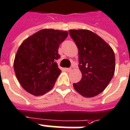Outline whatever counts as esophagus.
<instances>
[{
  "instance_id": "34e87169",
  "label": "esophagus",
  "mask_w": 130,
  "mask_h": 130,
  "mask_svg": "<svg viewBox=\"0 0 130 130\" xmlns=\"http://www.w3.org/2000/svg\"><path fill=\"white\" fill-rule=\"evenodd\" d=\"M65 70H66L67 72H70L72 70V69L71 68H66V69H65Z\"/></svg>"
}]
</instances>
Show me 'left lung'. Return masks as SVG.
Returning a JSON list of instances; mask_svg holds the SVG:
<instances>
[{"mask_svg":"<svg viewBox=\"0 0 130 130\" xmlns=\"http://www.w3.org/2000/svg\"><path fill=\"white\" fill-rule=\"evenodd\" d=\"M79 53L82 79L73 84L76 91L91 98L103 92L115 71V55L112 48L98 35L87 30H70Z\"/></svg>","mask_w":130,"mask_h":130,"instance_id":"obj_1","label":"left lung"}]
</instances>
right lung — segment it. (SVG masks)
I'll list each match as a JSON object with an SVG mask.
<instances>
[{"label":"right lung","mask_w":130,"mask_h":130,"mask_svg":"<svg viewBox=\"0 0 130 130\" xmlns=\"http://www.w3.org/2000/svg\"><path fill=\"white\" fill-rule=\"evenodd\" d=\"M66 31L43 29L26 39L20 45L14 61L15 74L24 89L34 95L52 89L61 73L56 60L59 44Z\"/></svg>","instance_id":"1"}]
</instances>
